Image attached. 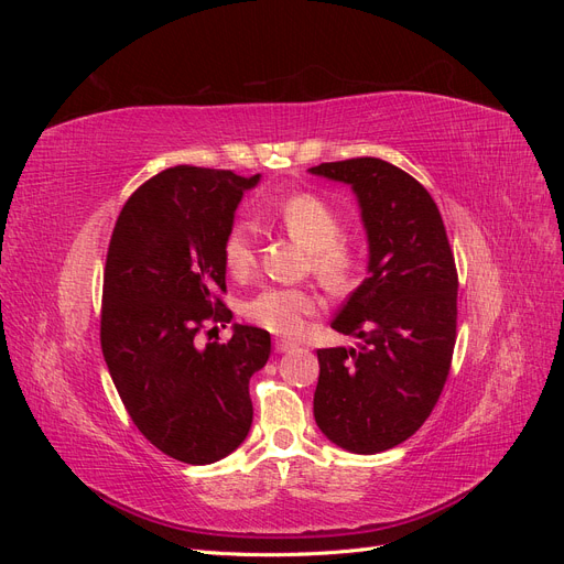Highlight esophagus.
Segmentation results:
<instances>
[{"mask_svg":"<svg viewBox=\"0 0 564 564\" xmlns=\"http://www.w3.org/2000/svg\"><path fill=\"white\" fill-rule=\"evenodd\" d=\"M292 348H296V344H292V340H286V338H278L275 340V350L278 352H286V350H292Z\"/></svg>","mask_w":564,"mask_h":564,"instance_id":"1","label":"esophagus"}]
</instances>
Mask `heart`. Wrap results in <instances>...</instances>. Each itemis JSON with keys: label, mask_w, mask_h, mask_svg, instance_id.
<instances>
[{"label": "heart", "mask_w": 564, "mask_h": 564, "mask_svg": "<svg viewBox=\"0 0 564 564\" xmlns=\"http://www.w3.org/2000/svg\"><path fill=\"white\" fill-rule=\"evenodd\" d=\"M280 220L299 245L311 251L315 275L332 289H344L352 275V253L340 245V220L327 202L315 195H294L280 207ZM224 263L232 278L242 280L256 265L253 228L237 224L224 242ZM319 308V296L305 286H265L247 301L245 315L259 327L299 336L305 317Z\"/></svg>", "instance_id": "heart-1"}]
</instances>
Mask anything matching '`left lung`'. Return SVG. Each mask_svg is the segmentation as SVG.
I'll return each instance as SVG.
<instances>
[{"instance_id":"1","label":"left lung","mask_w":564,"mask_h":564,"mask_svg":"<svg viewBox=\"0 0 564 564\" xmlns=\"http://www.w3.org/2000/svg\"><path fill=\"white\" fill-rule=\"evenodd\" d=\"M311 174L350 185L369 245L367 278L332 327L357 348L317 350L313 412L319 431L352 454L412 437L445 388L456 344V265L429 191L377 158L324 162Z\"/></svg>"}]
</instances>
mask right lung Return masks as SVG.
Segmentation results:
<instances>
[{
  "mask_svg": "<svg viewBox=\"0 0 564 564\" xmlns=\"http://www.w3.org/2000/svg\"><path fill=\"white\" fill-rule=\"evenodd\" d=\"M259 181L172 166L127 199L110 237L100 311L108 371L135 429L191 466L242 445L253 419L249 379L270 357V334L249 324H232L228 344H197L204 322L232 319L218 299L224 242Z\"/></svg>",
  "mask_w": 564,
  "mask_h": 564,
  "instance_id": "1",
  "label": "right lung"
}]
</instances>
